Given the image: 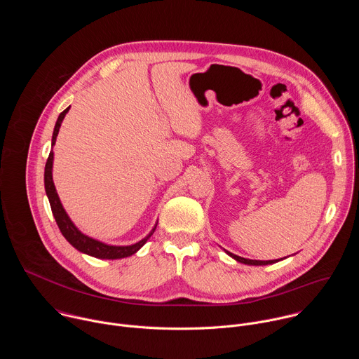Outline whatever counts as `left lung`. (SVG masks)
Listing matches in <instances>:
<instances>
[{
  "mask_svg": "<svg viewBox=\"0 0 359 359\" xmlns=\"http://www.w3.org/2000/svg\"><path fill=\"white\" fill-rule=\"evenodd\" d=\"M230 257H233L234 260H237L238 263H243V264H248V266H267V264H274L280 260H267V262H262V260H248V259H244V257H240V255H236L230 251H226Z\"/></svg>",
  "mask_w": 359,
  "mask_h": 359,
  "instance_id": "1",
  "label": "left lung"
}]
</instances>
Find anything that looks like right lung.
<instances>
[{
    "instance_id": "right-lung-1",
    "label": "right lung",
    "mask_w": 359,
    "mask_h": 359,
    "mask_svg": "<svg viewBox=\"0 0 359 359\" xmlns=\"http://www.w3.org/2000/svg\"><path fill=\"white\" fill-rule=\"evenodd\" d=\"M68 111H69V108H67L58 116V121L55 123L54 133H53V146L57 142V136H58L61 123H62L65 115L68 114ZM53 162H54V151L50 150L48 161H46V165H45V175H43L45 191H46V196H48V200H49V204H50V210H53V215L55 217V222H57L62 236L78 251L85 252L88 255H92V257H96V259H107V260L125 259V257H129V255L135 254L147 241V238L153 234V231H155L156 226L153 227V230L144 238H142L140 241H137L132 245H109V244L97 241V240H95L92 237H88L83 233H81L76 229V226L71 222V219L68 217L65 209L62 208L61 200L58 197V193H57V189H55V184H54V180H53Z\"/></svg>"
}]
</instances>
